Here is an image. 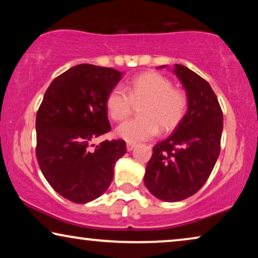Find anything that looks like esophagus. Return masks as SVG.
<instances>
[{
    "label": "esophagus",
    "instance_id": "esophagus-1",
    "mask_svg": "<svg viewBox=\"0 0 258 258\" xmlns=\"http://www.w3.org/2000/svg\"><path fill=\"white\" fill-rule=\"evenodd\" d=\"M135 147H136L135 143H133V142H128V143H126V150H128V151H132Z\"/></svg>",
    "mask_w": 258,
    "mask_h": 258
}]
</instances>
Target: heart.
Wrapping results in <instances>:
<instances>
[{"label": "heart", "mask_w": 258, "mask_h": 258, "mask_svg": "<svg viewBox=\"0 0 258 258\" xmlns=\"http://www.w3.org/2000/svg\"><path fill=\"white\" fill-rule=\"evenodd\" d=\"M140 114L116 129V134L128 142L149 140L158 133L175 129L184 117L186 96L174 89L171 81L161 74L148 72L134 77L125 88L116 86L105 98V108L114 121H123L132 114L134 103H142Z\"/></svg>", "instance_id": "heart-1"}]
</instances>
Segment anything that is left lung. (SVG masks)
I'll list each match as a JSON object with an SVG mask.
<instances>
[{
    "label": "left lung",
    "mask_w": 258,
    "mask_h": 258,
    "mask_svg": "<svg viewBox=\"0 0 258 258\" xmlns=\"http://www.w3.org/2000/svg\"><path fill=\"white\" fill-rule=\"evenodd\" d=\"M172 73L184 87L188 109L174 133L154 147L144 174L147 189L165 202L185 200L202 188L220 155L223 130L210 84L182 64H175Z\"/></svg>",
    "instance_id": "obj_1"
}]
</instances>
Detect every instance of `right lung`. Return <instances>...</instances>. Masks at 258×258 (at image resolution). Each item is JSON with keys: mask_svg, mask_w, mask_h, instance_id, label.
<instances>
[{"mask_svg": "<svg viewBox=\"0 0 258 258\" xmlns=\"http://www.w3.org/2000/svg\"><path fill=\"white\" fill-rule=\"evenodd\" d=\"M122 76L112 68L75 66L52 81L38 108V165L52 189L74 203L100 197L126 153L122 140L91 144L111 129L105 98Z\"/></svg>", "mask_w": 258, "mask_h": 258, "instance_id": "add662e5", "label": "right lung"}]
</instances>
